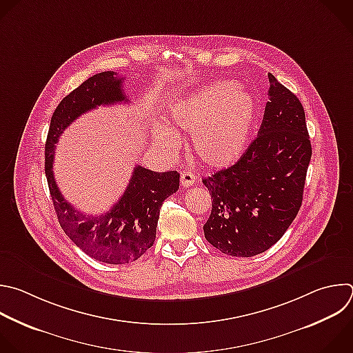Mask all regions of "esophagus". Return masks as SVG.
Wrapping results in <instances>:
<instances>
[{
	"instance_id": "34e87169",
	"label": "esophagus",
	"mask_w": 353,
	"mask_h": 353,
	"mask_svg": "<svg viewBox=\"0 0 353 353\" xmlns=\"http://www.w3.org/2000/svg\"><path fill=\"white\" fill-rule=\"evenodd\" d=\"M180 183L183 187H191L195 183V176L191 172H183L180 176Z\"/></svg>"
}]
</instances>
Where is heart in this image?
Returning a JSON list of instances; mask_svg holds the SVG:
<instances>
[{"instance_id": "b5f03b06", "label": "heart", "mask_w": 353, "mask_h": 353, "mask_svg": "<svg viewBox=\"0 0 353 353\" xmlns=\"http://www.w3.org/2000/svg\"><path fill=\"white\" fill-rule=\"evenodd\" d=\"M168 113L169 128L159 125L154 140L173 151L179 144L173 130L192 134L196 159L210 169H223L236 163L250 144L256 101L236 83L216 81L177 98Z\"/></svg>"}]
</instances>
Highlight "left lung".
I'll return each instance as SVG.
<instances>
[{"instance_id":"8db88e82","label":"left lung","mask_w":353,"mask_h":353,"mask_svg":"<svg viewBox=\"0 0 353 353\" xmlns=\"http://www.w3.org/2000/svg\"><path fill=\"white\" fill-rule=\"evenodd\" d=\"M269 101L258 137L232 166L202 180L212 195L205 239L230 256L274 245L302 205L312 145L298 97L269 73Z\"/></svg>"}]
</instances>
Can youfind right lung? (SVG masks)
Returning a JSON list of instances; mask_svg holds the SVG:
<instances>
[{"label":"right lung","mask_w":353,"mask_h":353,"mask_svg":"<svg viewBox=\"0 0 353 353\" xmlns=\"http://www.w3.org/2000/svg\"><path fill=\"white\" fill-rule=\"evenodd\" d=\"M123 80L116 72H101L68 94L54 110L46 143V176L62 230L83 252L108 265L134 262L154 245L161 206L180 184L174 170L157 173L137 165L122 198L97 216L79 212L61 194L52 172L55 144L83 113L99 105L129 102Z\"/></svg>","instance_id":"add662e5"}]
</instances>
